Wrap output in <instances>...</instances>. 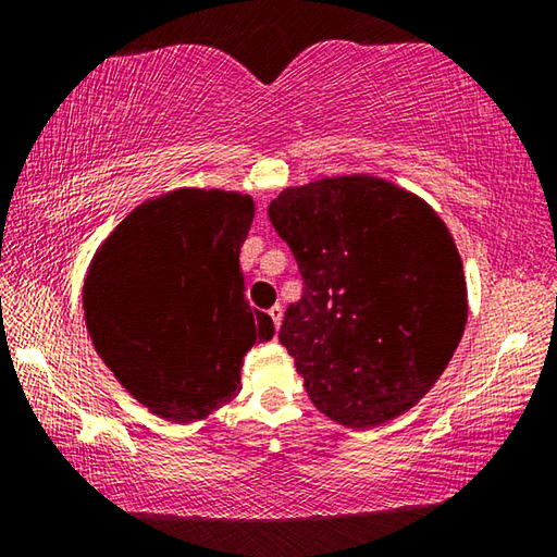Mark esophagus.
I'll return each mask as SVG.
<instances>
[{
  "label": "esophagus",
  "instance_id": "esophagus-1",
  "mask_svg": "<svg viewBox=\"0 0 557 557\" xmlns=\"http://www.w3.org/2000/svg\"><path fill=\"white\" fill-rule=\"evenodd\" d=\"M270 319H272V322H275V326L280 329V324H282V307L280 305H275V307H270Z\"/></svg>",
  "mask_w": 557,
  "mask_h": 557
}]
</instances>
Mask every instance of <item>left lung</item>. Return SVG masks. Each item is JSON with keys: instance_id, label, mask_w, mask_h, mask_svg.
<instances>
[{"instance_id": "8db88e82", "label": "left lung", "mask_w": 557, "mask_h": 557, "mask_svg": "<svg viewBox=\"0 0 557 557\" xmlns=\"http://www.w3.org/2000/svg\"><path fill=\"white\" fill-rule=\"evenodd\" d=\"M268 215L305 282L280 344L309 398L356 430L410 410L447 369L467 324L465 272L447 225L375 176L285 188Z\"/></svg>"}]
</instances>
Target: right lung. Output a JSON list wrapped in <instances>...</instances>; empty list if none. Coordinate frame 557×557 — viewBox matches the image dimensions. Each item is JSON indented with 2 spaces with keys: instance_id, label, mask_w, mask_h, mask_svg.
<instances>
[{
  "instance_id": "add662e5",
  "label": "right lung",
  "mask_w": 557,
  "mask_h": 557,
  "mask_svg": "<svg viewBox=\"0 0 557 557\" xmlns=\"http://www.w3.org/2000/svg\"><path fill=\"white\" fill-rule=\"evenodd\" d=\"M252 215L250 196L178 188L127 215L92 260L83 307L96 351L166 420H201L235 398L243 356L275 334L245 301Z\"/></svg>"
}]
</instances>
